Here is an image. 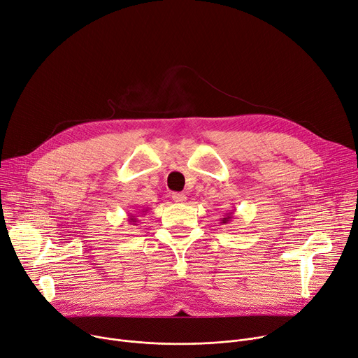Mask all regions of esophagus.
Masks as SVG:
<instances>
[{
  "instance_id": "esophagus-1",
  "label": "esophagus",
  "mask_w": 358,
  "mask_h": 358,
  "mask_svg": "<svg viewBox=\"0 0 358 358\" xmlns=\"http://www.w3.org/2000/svg\"><path fill=\"white\" fill-rule=\"evenodd\" d=\"M173 200L176 203H184L187 200V197L184 194H181V193H173Z\"/></svg>"
}]
</instances>
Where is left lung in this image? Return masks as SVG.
Here are the masks:
<instances>
[{
  "label": "left lung",
  "instance_id": "left-lung-1",
  "mask_svg": "<svg viewBox=\"0 0 358 358\" xmlns=\"http://www.w3.org/2000/svg\"><path fill=\"white\" fill-rule=\"evenodd\" d=\"M231 219H233V211H230V213H227V214H226V216H224V217H223V219H222V220H220V222H222V223H223V224H227V223H229V222H230V220H231Z\"/></svg>",
  "mask_w": 358,
  "mask_h": 358
}]
</instances>
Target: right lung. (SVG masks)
<instances>
[{
  "instance_id": "1",
  "label": "right lung",
  "mask_w": 358,
  "mask_h": 358,
  "mask_svg": "<svg viewBox=\"0 0 358 358\" xmlns=\"http://www.w3.org/2000/svg\"><path fill=\"white\" fill-rule=\"evenodd\" d=\"M147 213H148V208H142V210H139V211H136V213H129V214H128V222H129V224L136 226L139 216H144V214H147Z\"/></svg>"
}]
</instances>
